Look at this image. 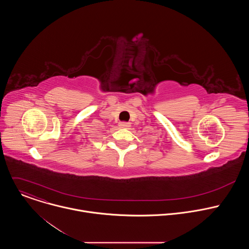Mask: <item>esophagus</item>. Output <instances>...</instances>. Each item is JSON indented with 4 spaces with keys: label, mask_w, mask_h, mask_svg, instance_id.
<instances>
[{
    "label": "esophagus",
    "mask_w": 249,
    "mask_h": 249,
    "mask_svg": "<svg viewBox=\"0 0 249 249\" xmlns=\"http://www.w3.org/2000/svg\"><path fill=\"white\" fill-rule=\"evenodd\" d=\"M131 125H130V123H128V122H120L119 123V127H121V128H129Z\"/></svg>",
    "instance_id": "1"
}]
</instances>
